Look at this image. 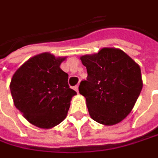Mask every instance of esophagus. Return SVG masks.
I'll return each instance as SVG.
<instances>
[{
	"instance_id": "esophagus-1",
	"label": "esophagus",
	"mask_w": 158,
	"mask_h": 158,
	"mask_svg": "<svg viewBox=\"0 0 158 158\" xmlns=\"http://www.w3.org/2000/svg\"><path fill=\"white\" fill-rule=\"evenodd\" d=\"M73 89H74V91H76V93H78V85H75L73 87Z\"/></svg>"
}]
</instances>
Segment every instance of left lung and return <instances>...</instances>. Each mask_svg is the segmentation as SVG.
I'll return each instance as SVG.
<instances>
[{
    "instance_id": "obj_1",
    "label": "left lung",
    "mask_w": 158,
    "mask_h": 158,
    "mask_svg": "<svg viewBox=\"0 0 158 158\" xmlns=\"http://www.w3.org/2000/svg\"><path fill=\"white\" fill-rule=\"evenodd\" d=\"M87 78L80 83L91 118L111 126L126 118L140 94L143 82L139 65L125 52L103 48L96 54L80 57Z\"/></svg>"
}]
</instances>
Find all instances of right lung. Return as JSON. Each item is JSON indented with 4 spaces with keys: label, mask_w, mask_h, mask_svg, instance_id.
<instances>
[{
    "label": "right lung",
    "mask_w": 158,
    "mask_h": 158,
    "mask_svg": "<svg viewBox=\"0 0 158 158\" xmlns=\"http://www.w3.org/2000/svg\"><path fill=\"white\" fill-rule=\"evenodd\" d=\"M66 56L45 52L29 58L14 73L10 89L14 105L23 117L40 129H50L67 115L76 92L60 68Z\"/></svg>",
    "instance_id": "right-lung-1"
}]
</instances>
